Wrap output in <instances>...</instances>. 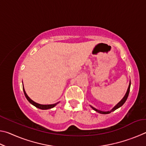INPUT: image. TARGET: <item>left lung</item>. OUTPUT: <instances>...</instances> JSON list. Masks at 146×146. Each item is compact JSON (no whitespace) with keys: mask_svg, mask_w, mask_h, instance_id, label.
<instances>
[{"mask_svg":"<svg viewBox=\"0 0 146 146\" xmlns=\"http://www.w3.org/2000/svg\"><path fill=\"white\" fill-rule=\"evenodd\" d=\"M130 86H131V80L129 81V86H128V88L127 90V91L126 93H125V95L123 96V97L122 98V99L119 102H118L117 105H115L114 107H113L111 110H110V111H100L99 110H97V109L95 108L94 107H93V106H91L90 105V107L93 109V110H95V111L98 112V113H100V114H109V113H110L111 112H113L114 111H115L116 110H117L118 108H120L121 106H122L123 104H124L125 102V101H126L127 98L128 97V95H129V90H130Z\"/></svg>","mask_w":146,"mask_h":146,"instance_id":"1","label":"left lung"}]
</instances>
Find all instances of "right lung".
<instances>
[{
  "label": "right lung",
  "instance_id": "add662e5",
  "mask_svg": "<svg viewBox=\"0 0 146 146\" xmlns=\"http://www.w3.org/2000/svg\"><path fill=\"white\" fill-rule=\"evenodd\" d=\"M23 91H24V95H25V97L27 98V100L29 101V102L31 103V104L33 105L34 106H35L36 108H37L38 109H40V110H49V109H51V108L55 107V106H56L57 104L59 103V102H58L57 103L53 104H46V105L40 104H38V103H36L35 102H34L33 100H32L31 98L28 97V95H27L26 93L25 90H24V85H23Z\"/></svg>",
  "mask_w": 146,
  "mask_h": 146
}]
</instances>
